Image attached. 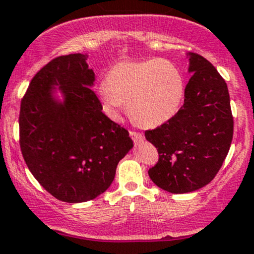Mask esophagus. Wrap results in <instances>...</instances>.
Returning <instances> with one entry per match:
<instances>
[{"label": "esophagus", "instance_id": "esophagus-1", "mask_svg": "<svg viewBox=\"0 0 254 254\" xmlns=\"http://www.w3.org/2000/svg\"><path fill=\"white\" fill-rule=\"evenodd\" d=\"M130 136H131V139L134 140L135 143H139L141 142L143 140V135L141 132H137V131H130Z\"/></svg>", "mask_w": 254, "mask_h": 254}]
</instances>
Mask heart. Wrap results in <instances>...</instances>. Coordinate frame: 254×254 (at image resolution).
<instances>
[{"label": "heart", "mask_w": 254, "mask_h": 254, "mask_svg": "<svg viewBox=\"0 0 254 254\" xmlns=\"http://www.w3.org/2000/svg\"><path fill=\"white\" fill-rule=\"evenodd\" d=\"M183 73L165 59L120 61L112 66L106 83L98 87L104 108L117 115L122 104L137 125L153 127L172 119L184 99Z\"/></svg>", "instance_id": "1"}]
</instances>
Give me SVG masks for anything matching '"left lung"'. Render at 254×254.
<instances>
[{
	"label": "left lung",
	"mask_w": 254,
	"mask_h": 254,
	"mask_svg": "<svg viewBox=\"0 0 254 254\" xmlns=\"http://www.w3.org/2000/svg\"><path fill=\"white\" fill-rule=\"evenodd\" d=\"M191 77L178 113L145 137L157 148L148 170L163 190L183 194L209 184L221 168L234 136L230 94L225 79L203 56L188 53Z\"/></svg>",
	"instance_id": "obj_1"
}]
</instances>
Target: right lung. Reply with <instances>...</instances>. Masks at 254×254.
<instances>
[{
  "instance_id": "add662e5",
  "label": "right lung",
  "mask_w": 254,
  "mask_h": 254,
  "mask_svg": "<svg viewBox=\"0 0 254 254\" xmlns=\"http://www.w3.org/2000/svg\"><path fill=\"white\" fill-rule=\"evenodd\" d=\"M93 82L87 55L59 56L38 71L20 103L23 158L43 188L66 203L104 193L134 146L129 131L102 112ZM55 86L64 101L53 96Z\"/></svg>"
}]
</instances>
